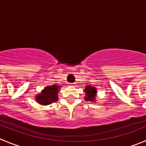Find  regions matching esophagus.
I'll return each mask as SVG.
<instances>
[{"instance_id":"obj_1","label":"esophagus","mask_w":146,"mask_h":146,"mask_svg":"<svg viewBox=\"0 0 146 146\" xmlns=\"http://www.w3.org/2000/svg\"><path fill=\"white\" fill-rule=\"evenodd\" d=\"M69 85H70V86H74V84H69Z\"/></svg>"}]
</instances>
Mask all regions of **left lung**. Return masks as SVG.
<instances>
[{"instance_id": "8db88e82", "label": "left lung", "mask_w": 146, "mask_h": 146, "mask_svg": "<svg viewBox=\"0 0 146 146\" xmlns=\"http://www.w3.org/2000/svg\"><path fill=\"white\" fill-rule=\"evenodd\" d=\"M84 92H85V100L90 101V102H95V98L97 97V93H98L96 87L88 85L85 87Z\"/></svg>"}]
</instances>
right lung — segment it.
Wrapping results in <instances>:
<instances>
[{
	"mask_svg": "<svg viewBox=\"0 0 146 146\" xmlns=\"http://www.w3.org/2000/svg\"><path fill=\"white\" fill-rule=\"evenodd\" d=\"M61 86L52 85L44 87V89L35 96V100L42 106H48L58 100V92Z\"/></svg>",
	"mask_w": 146,
	"mask_h": 146,
	"instance_id": "obj_1",
	"label": "right lung"
}]
</instances>
